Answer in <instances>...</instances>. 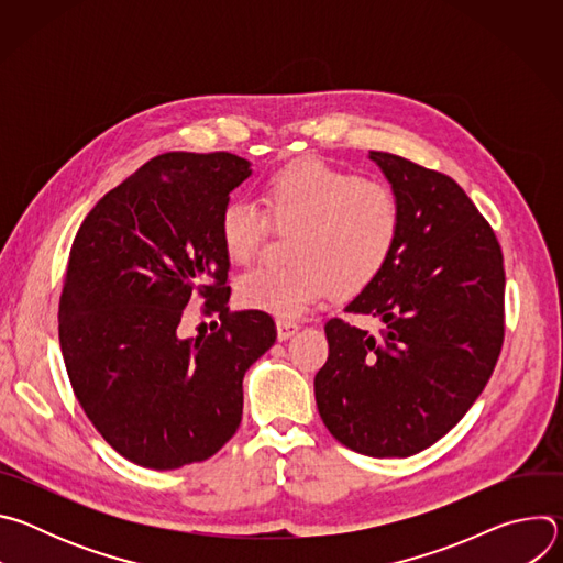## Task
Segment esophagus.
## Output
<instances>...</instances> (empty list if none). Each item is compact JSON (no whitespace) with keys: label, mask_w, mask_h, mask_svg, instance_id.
I'll use <instances>...</instances> for the list:
<instances>
[{"label":"esophagus","mask_w":563,"mask_h":563,"mask_svg":"<svg viewBox=\"0 0 563 563\" xmlns=\"http://www.w3.org/2000/svg\"><path fill=\"white\" fill-rule=\"evenodd\" d=\"M298 330H300V325L294 323V320H276V332H278V339H280V341L291 339Z\"/></svg>","instance_id":"obj_1"}]
</instances>
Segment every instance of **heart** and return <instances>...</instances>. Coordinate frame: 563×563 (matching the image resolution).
I'll use <instances>...</instances> for the list:
<instances>
[{
    "label": "heart",
    "instance_id": "1",
    "mask_svg": "<svg viewBox=\"0 0 563 563\" xmlns=\"http://www.w3.org/2000/svg\"><path fill=\"white\" fill-rule=\"evenodd\" d=\"M263 202L272 222L289 235L285 267H256L235 285L238 302L280 320L300 318L334 289L356 294L389 265L400 238L404 211L383 183L302 157L276 169ZM224 254L245 265L256 258L269 233V220L254 202L233 198L218 220Z\"/></svg>",
    "mask_w": 563,
    "mask_h": 563
}]
</instances>
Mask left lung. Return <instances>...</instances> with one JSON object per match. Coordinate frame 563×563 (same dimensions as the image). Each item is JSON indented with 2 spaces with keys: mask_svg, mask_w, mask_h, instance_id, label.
Returning a JSON list of instances; mask_svg holds the SVG:
<instances>
[{
  "mask_svg": "<svg viewBox=\"0 0 563 563\" xmlns=\"http://www.w3.org/2000/svg\"><path fill=\"white\" fill-rule=\"evenodd\" d=\"M404 211L385 272L347 311L380 330L328 320L318 415L345 448L412 456L448 434L484 391L504 343V256L495 231L448 176L369 151Z\"/></svg>",
  "mask_w": 563,
  "mask_h": 563,
  "instance_id": "1",
  "label": "left lung"
}]
</instances>
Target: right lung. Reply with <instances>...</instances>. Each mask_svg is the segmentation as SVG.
I'll use <instances>...</instances> for the list:
<instances>
[{"label":"right lung","mask_w":563,"mask_h":563,"mask_svg":"<svg viewBox=\"0 0 563 563\" xmlns=\"http://www.w3.org/2000/svg\"><path fill=\"white\" fill-rule=\"evenodd\" d=\"M252 163L227 151L157 155L79 227L59 298V347L79 406L124 459L176 470L213 456L243 419V378L276 341L265 311L229 313L218 220ZM200 295L207 340L177 334Z\"/></svg>","instance_id":"right-lung-1"}]
</instances>
